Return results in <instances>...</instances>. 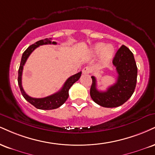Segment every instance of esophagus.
Listing matches in <instances>:
<instances>
[{
  "label": "esophagus",
  "mask_w": 155,
  "mask_h": 155,
  "mask_svg": "<svg viewBox=\"0 0 155 155\" xmlns=\"http://www.w3.org/2000/svg\"><path fill=\"white\" fill-rule=\"evenodd\" d=\"M92 72V68L89 66H86L84 68H83L82 70V73L84 74H90V73Z\"/></svg>",
  "instance_id": "34e87169"
}]
</instances>
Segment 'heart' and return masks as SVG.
I'll use <instances>...</instances> for the list:
<instances>
[{"mask_svg": "<svg viewBox=\"0 0 155 155\" xmlns=\"http://www.w3.org/2000/svg\"><path fill=\"white\" fill-rule=\"evenodd\" d=\"M115 49L112 45L105 46L102 43L96 44L92 48V53L94 55H98L101 54L102 61L104 63H107L110 61L114 55Z\"/></svg>", "mask_w": 155, "mask_h": 155, "instance_id": "b5f03b06", "label": "heart"}]
</instances>
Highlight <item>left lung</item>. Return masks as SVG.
Instances as JSON below:
<instances>
[{
    "label": "left lung",
    "instance_id": "1",
    "mask_svg": "<svg viewBox=\"0 0 155 155\" xmlns=\"http://www.w3.org/2000/svg\"><path fill=\"white\" fill-rule=\"evenodd\" d=\"M113 66L118 73L117 81L105 92L97 89V81L92 76L90 96L93 101L105 107H116L125 103L133 94L137 85V66L132 52L122 45L115 53Z\"/></svg>",
    "mask_w": 155,
    "mask_h": 155
}]
</instances>
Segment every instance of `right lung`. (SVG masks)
I'll return each instance as SVG.
<instances>
[{"label":"right lung","instance_id":"right-lung-1","mask_svg":"<svg viewBox=\"0 0 155 155\" xmlns=\"http://www.w3.org/2000/svg\"><path fill=\"white\" fill-rule=\"evenodd\" d=\"M48 44H53L56 45V42H52L51 38L50 39H44V40H41L37 41L35 43L32 44L31 45L29 46L25 51L24 52L23 55H22L21 63H20L19 68H18V84L19 86L20 90L22 95L24 97L27 101H28L29 103L31 104L33 106L37 109L40 110H53L56 109V108L61 107V105L66 101V100L68 97V91L71 87L74 84L76 81H77L79 79L80 76L81 75V71H80L77 74H74L68 78L66 80V82L63 84V87L58 92L55 93V94H52L46 97L43 98H34L29 97L28 94H26L24 92L23 87H22L21 84V76H22V71H23V68L24 64H25L26 61L28 58H29L30 54L32 53L34 50L36 49L37 47L40 45H48Z\"/></svg>","mask_w":155,"mask_h":155}]
</instances>
